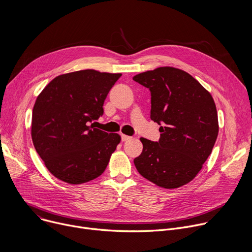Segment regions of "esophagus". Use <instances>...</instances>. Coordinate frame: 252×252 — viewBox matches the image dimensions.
<instances>
[{"mask_svg": "<svg viewBox=\"0 0 252 252\" xmlns=\"http://www.w3.org/2000/svg\"><path fill=\"white\" fill-rule=\"evenodd\" d=\"M131 137L128 136V135H126V134H122V141H126V140H129Z\"/></svg>", "mask_w": 252, "mask_h": 252, "instance_id": "1", "label": "esophagus"}]
</instances>
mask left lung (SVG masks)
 I'll return each mask as SVG.
<instances>
[{"label":"left lung","mask_w":252,"mask_h":252,"mask_svg":"<svg viewBox=\"0 0 252 252\" xmlns=\"http://www.w3.org/2000/svg\"><path fill=\"white\" fill-rule=\"evenodd\" d=\"M152 95L151 119L158 141L140 137L137 171L163 189L183 187L196 176L218 138L219 120L211 94L187 71L161 66L134 76Z\"/></svg>","instance_id":"8db88e82"}]
</instances>
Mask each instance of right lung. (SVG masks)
<instances>
[{
	"mask_svg": "<svg viewBox=\"0 0 252 252\" xmlns=\"http://www.w3.org/2000/svg\"><path fill=\"white\" fill-rule=\"evenodd\" d=\"M122 74L84 69L55 78L35 99L32 139L49 171L69 185L98 177L121 141L94 127L104 99Z\"/></svg>",
	"mask_w": 252,
	"mask_h": 252,
	"instance_id": "add662e5",
	"label": "right lung"
}]
</instances>
